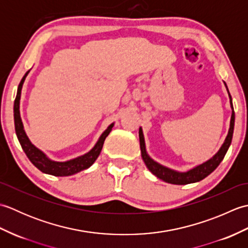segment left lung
I'll list each match as a JSON object with an SVG mask.
<instances>
[{"label": "left lung", "instance_id": "left-lung-1", "mask_svg": "<svg viewBox=\"0 0 248 248\" xmlns=\"http://www.w3.org/2000/svg\"><path fill=\"white\" fill-rule=\"evenodd\" d=\"M228 94L230 98L231 108H232V114H231V120H230V128L228 131L227 138H226L224 144L222 145V147H220V149L217 151V155H215L213 157H211L210 160H208L207 162H204L202 164L194 167L192 170H189L186 172L176 171L173 170H170V168L159 164V163L152 160L148 155V154H147L146 151L143 130H141V128H140L139 135H140V152H141V157H143L147 168H148V170L154 173L155 176L161 179V180L165 181L167 183H171V184H179V186H184V184L198 182L200 180H202V179H204L207 176H209L210 173H211L215 168L219 165V163L223 161L226 152H227L229 146L231 144V140H232V134H233V128H234V110H233V105H232V99H231L229 91H228Z\"/></svg>", "mask_w": 248, "mask_h": 248}]
</instances>
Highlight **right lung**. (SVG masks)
Listing matches in <instances>:
<instances>
[{"mask_svg": "<svg viewBox=\"0 0 248 248\" xmlns=\"http://www.w3.org/2000/svg\"><path fill=\"white\" fill-rule=\"evenodd\" d=\"M28 71L24 75V77L21 80L19 86H18V92L17 96L15 99L14 103V118H15V129H16V134H17V138L19 140V143L22 147L23 151L25 152L26 156L29 157V160L33 163V164L38 168L40 171L45 173H48V175L56 176V177H65V176H71L75 175V173L87 170L88 167H91L93 162L97 160L99 156L100 152L102 150V147L104 144V140L107 139V136L109 134L114 124H109L108 129L104 131V132L100 136L97 144L93 146V148L88 151L87 154L83 155L81 156H78L76 159H72L66 162H55L50 160L48 156H46L43 151L39 150L38 148L31 143L29 140L28 135H26L22 120L20 117V98H21V89H22V85L24 83V80L26 76L29 75Z\"/></svg>", "mask_w": 248, "mask_h": 248, "instance_id": "right-lung-1", "label": "right lung"}]
</instances>
